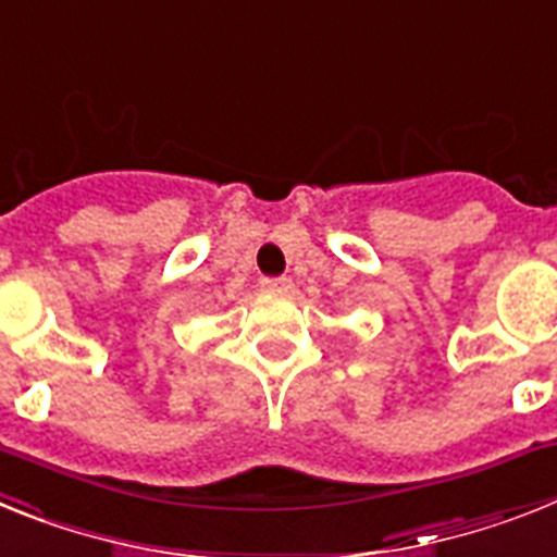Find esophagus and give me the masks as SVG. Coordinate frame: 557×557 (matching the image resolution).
<instances>
[{
	"instance_id": "34e87169",
	"label": "esophagus",
	"mask_w": 557,
	"mask_h": 557,
	"mask_svg": "<svg viewBox=\"0 0 557 557\" xmlns=\"http://www.w3.org/2000/svg\"><path fill=\"white\" fill-rule=\"evenodd\" d=\"M260 288H263L265 294H292L294 283L292 277H263L260 280Z\"/></svg>"
}]
</instances>
